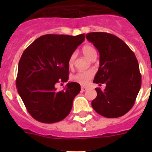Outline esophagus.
Wrapping results in <instances>:
<instances>
[{
    "label": "esophagus",
    "mask_w": 152,
    "mask_h": 152,
    "mask_svg": "<svg viewBox=\"0 0 152 152\" xmlns=\"http://www.w3.org/2000/svg\"><path fill=\"white\" fill-rule=\"evenodd\" d=\"M88 89V87L87 86H81V91H86Z\"/></svg>",
    "instance_id": "34e87169"
}]
</instances>
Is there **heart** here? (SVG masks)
<instances>
[{"instance_id":"b5f03b06","label":"heart","mask_w":152,"mask_h":152,"mask_svg":"<svg viewBox=\"0 0 152 152\" xmlns=\"http://www.w3.org/2000/svg\"><path fill=\"white\" fill-rule=\"evenodd\" d=\"M82 52H83V55L87 58H88V59H90L91 57L96 55V51H95V50L93 48L92 46H90V45H85V46H83V48H82ZM74 59H75V54H72L70 57V59H69V63L70 66L72 65ZM93 76H94V72L91 71V70H88V71L78 72H76L75 75L72 76V79L76 83H78L80 84H82V85H85V84H87L89 82L91 79L92 78Z\"/></svg>"}]
</instances>
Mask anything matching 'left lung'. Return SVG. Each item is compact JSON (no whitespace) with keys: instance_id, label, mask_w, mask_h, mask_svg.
Returning a JSON list of instances; mask_svg holds the SVG:
<instances>
[{"instance_id":"left-lung-1","label":"left lung","mask_w":152,"mask_h":152,"mask_svg":"<svg viewBox=\"0 0 152 152\" xmlns=\"http://www.w3.org/2000/svg\"><path fill=\"white\" fill-rule=\"evenodd\" d=\"M99 52V68L94 83H105L103 91L95 88L97 97L91 106L100 115L114 118L125 115L135 103L141 87V75L134 53L124 42L106 32L86 34Z\"/></svg>"}]
</instances>
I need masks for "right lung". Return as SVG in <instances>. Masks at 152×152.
I'll use <instances>...</instances> for the list:
<instances>
[{"instance_id": "obj_1", "label": "right lung", "mask_w": 152, "mask_h": 152, "mask_svg": "<svg viewBox=\"0 0 152 152\" xmlns=\"http://www.w3.org/2000/svg\"><path fill=\"white\" fill-rule=\"evenodd\" d=\"M84 39V34H46L23 51L19 61L16 88L35 120L48 124L58 122L70 113L80 85L68 83L59 91L55 84L68 81L70 57Z\"/></svg>"}]
</instances>
